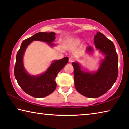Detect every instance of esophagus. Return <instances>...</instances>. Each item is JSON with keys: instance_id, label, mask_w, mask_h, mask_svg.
<instances>
[{"instance_id": "esophagus-1", "label": "esophagus", "mask_w": 129, "mask_h": 129, "mask_svg": "<svg viewBox=\"0 0 129 129\" xmlns=\"http://www.w3.org/2000/svg\"><path fill=\"white\" fill-rule=\"evenodd\" d=\"M74 60H75V58H74L73 56L69 57V61L70 62H73Z\"/></svg>"}]
</instances>
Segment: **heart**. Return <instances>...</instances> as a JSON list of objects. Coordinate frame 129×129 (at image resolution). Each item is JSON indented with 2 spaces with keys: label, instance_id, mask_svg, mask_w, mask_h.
Instances as JSON below:
<instances>
[{
  "label": "heart",
  "instance_id": "obj_1",
  "mask_svg": "<svg viewBox=\"0 0 129 129\" xmlns=\"http://www.w3.org/2000/svg\"><path fill=\"white\" fill-rule=\"evenodd\" d=\"M83 39L81 38H74L71 40L72 43L74 46H78L79 44L81 43V42H82Z\"/></svg>",
  "mask_w": 129,
  "mask_h": 129
}]
</instances>
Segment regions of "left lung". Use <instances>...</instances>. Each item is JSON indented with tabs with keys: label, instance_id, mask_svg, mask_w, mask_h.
Listing matches in <instances>:
<instances>
[{
	"label": "left lung",
	"instance_id": "left-lung-1",
	"mask_svg": "<svg viewBox=\"0 0 129 129\" xmlns=\"http://www.w3.org/2000/svg\"><path fill=\"white\" fill-rule=\"evenodd\" d=\"M94 43L96 48L105 56L100 61L96 71H86L79 63H72L75 88L81 95L91 98L101 96L106 93L115 83L118 76V56L113 42L103 34L97 32ZM93 51L92 46L86 48V52L92 53Z\"/></svg>",
	"mask_w": 129,
	"mask_h": 129
}]
</instances>
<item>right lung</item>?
Segmentation results:
<instances>
[{
  "label": "right lung",
  "mask_w": 129,
  "mask_h": 129,
  "mask_svg": "<svg viewBox=\"0 0 129 129\" xmlns=\"http://www.w3.org/2000/svg\"><path fill=\"white\" fill-rule=\"evenodd\" d=\"M54 32H39L22 42L16 55V61L14 69L15 78L18 85L25 92L33 97L41 98L50 95L56 88L55 79L58 73L64 68L68 57L53 60L46 71L38 75H31L25 69L24 65V56L28 46L33 41H38L47 43L51 47L56 46L53 43L56 38Z\"/></svg>",
  "instance_id": "right-lung-1"
}]
</instances>
